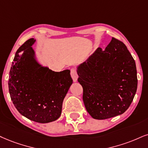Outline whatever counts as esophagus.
Returning a JSON list of instances; mask_svg holds the SVG:
<instances>
[{"label":"esophagus","mask_w":148,"mask_h":148,"mask_svg":"<svg viewBox=\"0 0 148 148\" xmlns=\"http://www.w3.org/2000/svg\"><path fill=\"white\" fill-rule=\"evenodd\" d=\"M71 75L73 78V82H77V71L76 69H72L71 70Z\"/></svg>","instance_id":"obj_1"}]
</instances>
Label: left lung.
<instances>
[{"label":"left lung","instance_id":"left-lung-1","mask_svg":"<svg viewBox=\"0 0 148 148\" xmlns=\"http://www.w3.org/2000/svg\"><path fill=\"white\" fill-rule=\"evenodd\" d=\"M77 71L84 103L93 119L119 115L130 106L137 89L136 64L121 41L112 38L105 50L99 47Z\"/></svg>","mask_w":148,"mask_h":148}]
</instances>
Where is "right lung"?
Instances as JSON below:
<instances>
[{
    "label": "right lung",
    "mask_w": 148,
    "mask_h": 148,
    "mask_svg": "<svg viewBox=\"0 0 148 148\" xmlns=\"http://www.w3.org/2000/svg\"><path fill=\"white\" fill-rule=\"evenodd\" d=\"M31 38L18 49L9 76L11 99L22 115L46 123L61 115L62 103L73 79L70 71L55 72L35 59Z\"/></svg>",
    "instance_id": "1"
}]
</instances>
